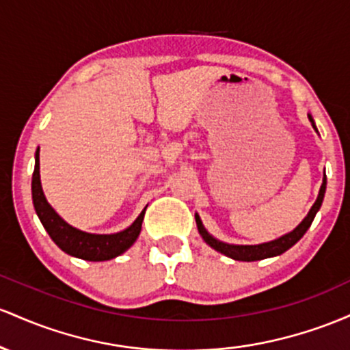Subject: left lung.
<instances>
[{"mask_svg": "<svg viewBox=\"0 0 350 350\" xmlns=\"http://www.w3.org/2000/svg\"><path fill=\"white\" fill-rule=\"evenodd\" d=\"M309 120L312 122V127L316 129L314 125L312 117L309 116ZM324 193H325V174H324V180H323V185H321L319 190V196H317L316 203H314L311 210H309L308 217H306L302 221L297 225L291 233L284 234V237L274 239V241L269 243H262V245H254V246H239V245H226V243L217 241L213 237L206 233V230L203 228L202 221H200L198 215H195L196 219V225H198V233L202 234V238L205 239L206 245H210L211 248L219 251V253L226 254V256L233 258L237 261H258V260H265V258H271V256H278V254H282L284 251H288L291 248L293 245H296L299 239L304 237V233L308 231V228L311 226L314 217H316L317 210H319L321 205H323V200H324Z\"/></svg>", "mask_w": 350, "mask_h": 350, "instance_id": "8db88e82", "label": "left lung"}]
</instances>
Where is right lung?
Wrapping results in <instances>:
<instances>
[{
  "instance_id": "obj_1",
  "label": "right lung",
  "mask_w": 350,
  "mask_h": 350,
  "mask_svg": "<svg viewBox=\"0 0 350 350\" xmlns=\"http://www.w3.org/2000/svg\"><path fill=\"white\" fill-rule=\"evenodd\" d=\"M33 203L42 226L49 233L51 239L70 256L81 258L85 261H107L127 251L139 238L142 230L145 210L127 230L116 234H90L76 230L64 221L42 193L41 180H39V148L36 152V165L33 174Z\"/></svg>"
}]
</instances>
